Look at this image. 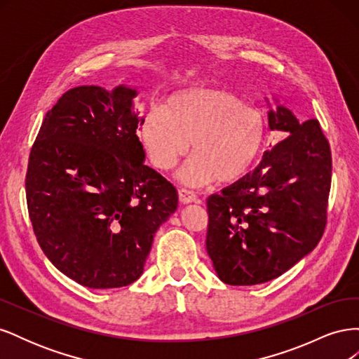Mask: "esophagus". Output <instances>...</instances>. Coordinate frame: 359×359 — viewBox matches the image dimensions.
Wrapping results in <instances>:
<instances>
[{"label": "esophagus", "mask_w": 359, "mask_h": 359, "mask_svg": "<svg viewBox=\"0 0 359 359\" xmlns=\"http://www.w3.org/2000/svg\"><path fill=\"white\" fill-rule=\"evenodd\" d=\"M178 196H180V201L182 203H191V202H196L198 201L196 194H194L191 190H187V189H180L178 190Z\"/></svg>", "instance_id": "1"}]
</instances>
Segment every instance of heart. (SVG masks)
<instances>
[{"instance_id": "b5f03b06", "label": "heart", "mask_w": 359, "mask_h": 359, "mask_svg": "<svg viewBox=\"0 0 359 359\" xmlns=\"http://www.w3.org/2000/svg\"><path fill=\"white\" fill-rule=\"evenodd\" d=\"M153 165L169 170L187 153L193 156L181 180L202 187L219 178L241 180L252 170L266 144L264 114L240 97L220 90H193L172 97L165 107L151 109L140 127Z\"/></svg>"}]
</instances>
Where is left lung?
Returning a JSON list of instances; mask_svg holds the SVG:
<instances>
[{
  "label": "left lung",
  "instance_id": "1",
  "mask_svg": "<svg viewBox=\"0 0 359 359\" xmlns=\"http://www.w3.org/2000/svg\"><path fill=\"white\" fill-rule=\"evenodd\" d=\"M268 121L286 139L206 201V252L226 285L280 277L318 245L327 226L332 158L319 121L299 123L285 106L269 111Z\"/></svg>",
  "mask_w": 359,
  "mask_h": 359
}]
</instances>
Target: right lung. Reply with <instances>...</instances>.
Returning <instances> with one entry per match:
<instances>
[{
	"mask_svg": "<svg viewBox=\"0 0 359 359\" xmlns=\"http://www.w3.org/2000/svg\"><path fill=\"white\" fill-rule=\"evenodd\" d=\"M136 94L124 85L69 90L29 153L27 205L39 245L86 287L136 281L157 229L178 206L177 189L144 163Z\"/></svg>",
	"mask_w": 359,
	"mask_h": 359,
	"instance_id": "right-lung-1",
	"label": "right lung"
}]
</instances>
